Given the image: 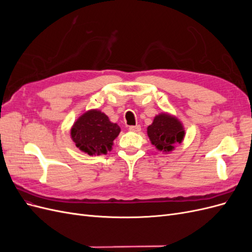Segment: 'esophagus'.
Returning a JSON list of instances; mask_svg holds the SVG:
<instances>
[{"mask_svg": "<svg viewBox=\"0 0 252 252\" xmlns=\"http://www.w3.org/2000/svg\"><path fill=\"white\" fill-rule=\"evenodd\" d=\"M129 130H130L131 132H139V131H141V126L140 125L130 126L129 127Z\"/></svg>", "mask_w": 252, "mask_h": 252, "instance_id": "esophagus-1", "label": "esophagus"}]
</instances>
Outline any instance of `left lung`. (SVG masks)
Here are the masks:
<instances>
[{"instance_id":"left-lung-1","label":"left lung","mask_w":252,"mask_h":252,"mask_svg":"<svg viewBox=\"0 0 252 252\" xmlns=\"http://www.w3.org/2000/svg\"><path fill=\"white\" fill-rule=\"evenodd\" d=\"M147 134L151 144L155 145L158 151L168 154L174 150L175 145L181 144L184 140L185 129L177 117L161 112L147 127Z\"/></svg>"}]
</instances>
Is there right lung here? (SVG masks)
Masks as SVG:
<instances>
[{"label": "right lung", "mask_w": 252, "mask_h": 252, "mask_svg": "<svg viewBox=\"0 0 252 252\" xmlns=\"http://www.w3.org/2000/svg\"><path fill=\"white\" fill-rule=\"evenodd\" d=\"M120 132V126L110 122L104 112L90 109L74 122L70 136L81 151L89 156H101L112 149L113 141Z\"/></svg>", "instance_id": "1"}]
</instances>
